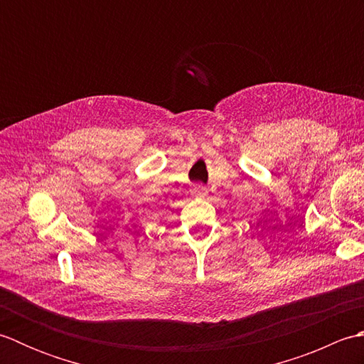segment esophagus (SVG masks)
Instances as JSON below:
<instances>
[{"label":"esophagus","mask_w":364,"mask_h":364,"mask_svg":"<svg viewBox=\"0 0 364 364\" xmlns=\"http://www.w3.org/2000/svg\"><path fill=\"white\" fill-rule=\"evenodd\" d=\"M194 196H197V197H206V194H208V189L203 186V184H197V186H194Z\"/></svg>","instance_id":"esophagus-1"}]
</instances>
